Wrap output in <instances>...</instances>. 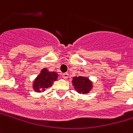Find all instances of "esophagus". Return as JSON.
Masks as SVG:
<instances>
[{
    "label": "esophagus",
    "instance_id": "obj_1",
    "mask_svg": "<svg viewBox=\"0 0 133 133\" xmlns=\"http://www.w3.org/2000/svg\"><path fill=\"white\" fill-rule=\"evenodd\" d=\"M62 77L64 78V79H67V78L68 77V73H64V74H62Z\"/></svg>",
    "mask_w": 133,
    "mask_h": 133
}]
</instances>
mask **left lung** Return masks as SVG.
<instances>
[{
	"mask_svg": "<svg viewBox=\"0 0 133 133\" xmlns=\"http://www.w3.org/2000/svg\"><path fill=\"white\" fill-rule=\"evenodd\" d=\"M72 83L75 90L79 94H87L92 89V83L87 77L81 76L73 78Z\"/></svg>",
	"mask_w": 133,
	"mask_h": 133,
	"instance_id": "8db88e82",
	"label": "left lung"
}]
</instances>
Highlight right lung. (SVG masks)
<instances>
[{
  "label": "right lung",
  "mask_w": 133,
  "mask_h": 133,
  "mask_svg": "<svg viewBox=\"0 0 133 133\" xmlns=\"http://www.w3.org/2000/svg\"><path fill=\"white\" fill-rule=\"evenodd\" d=\"M58 74L56 72H50L47 68H43L41 73L33 82V89L36 92H42L50 87L54 82L57 79Z\"/></svg>",
  "instance_id": "1"
}]
</instances>
